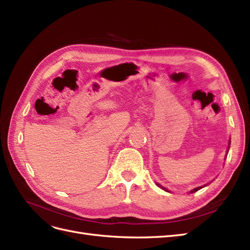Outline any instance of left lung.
I'll return each mask as SVG.
<instances>
[{
	"label": "left lung",
	"mask_w": 250,
	"mask_h": 250,
	"mask_svg": "<svg viewBox=\"0 0 250 250\" xmlns=\"http://www.w3.org/2000/svg\"><path fill=\"white\" fill-rule=\"evenodd\" d=\"M157 185V187H160V188H163V190H165V191H168L167 190V188H165L163 186H161V185H158V184H156ZM204 187H206V186H202V187H198V188H194V190H192L190 193H195V192H197V191H199L200 190V188H204Z\"/></svg>",
	"instance_id": "left-lung-1"
}]
</instances>
